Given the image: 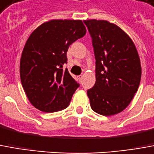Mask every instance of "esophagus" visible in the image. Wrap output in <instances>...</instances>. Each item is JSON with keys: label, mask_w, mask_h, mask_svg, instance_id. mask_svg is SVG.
<instances>
[{"label": "esophagus", "mask_w": 154, "mask_h": 154, "mask_svg": "<svg viewBox=\"0 0 154 154\" xmlns=\"http://www.w3.org/2000/svg\"><path fill=\"white\" fill-rule=\"evenodd\" d=\"M82 77H83V76H82V75L78 76V80L80 81L81 82H82Z\"/></svg>", "instance_id": "34e87169"}]
</instances>
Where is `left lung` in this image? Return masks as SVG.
Instances as JSON below:
<instances>
[{
    "label": "left lung",
    "mask_w": 154,
    "mask_h": 154,
    "mask_svg": "<svg viewBox=\"0 0 154 154\" xmlns=\"http://www.w3.org/2000/svg\"><path fill=\"white\" fill-rule=\"evenodd\" d=\"M92 38L96 59V82L88 90L90 105L103 116L124 110L137 92L140 59L129 36L107 21H83Z\"/></svg>",
    "instance_id": "obj_1"
}]
</instances>
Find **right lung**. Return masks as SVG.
<instances>
[{"label": "right lung", "mask_w": 154, "mask_h": 154, "mask_svg": "<svg viewBox=\"0 0 154 154\" xmlns=\"http://www.w3.org/2000/svg\"><path fill=\"white\" fill-rule=\"evenodd\" d=\"M80 20H52L29 36L22 51L20 75L24 91L34 107L53 112L69 106L80 84L63 70L71 44L86 34Z\"/></svg>", "instance_id": "1"}]
</instances>
